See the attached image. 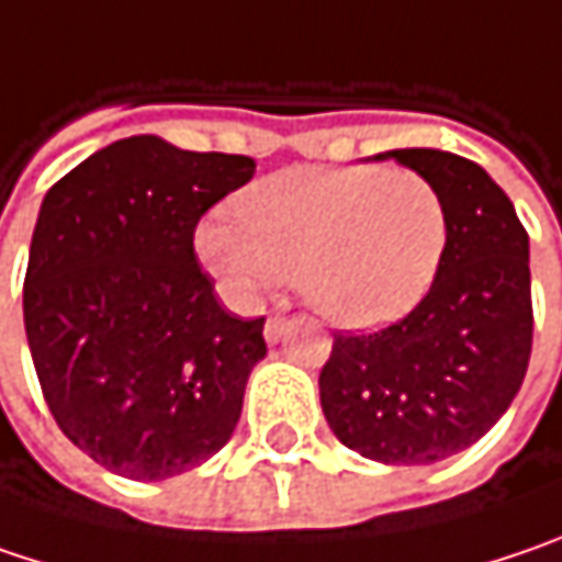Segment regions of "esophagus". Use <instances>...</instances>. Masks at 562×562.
<instances>
[{
  "label": "esophagus",
  "mask_w": 562,
  "mask_h": 562,
  "mask_svg": "<svg viewBox=\"0 0 562 562\" xmlns=\"http://www.w3.org/2000/svg\"><path fill=\"white\" fill-rule=\"evenodd\" d=\"M282 334H285V317H280V314H270V317H267V324H263V337H267V344H280Z\"/></svg>",
  "instance_id": "esophagus-1"
}]
</instances>
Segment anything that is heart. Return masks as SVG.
I'll list each match as a JSON object with an SVG mask.
<instances>
[{"mask_svg": "<svg viewBox=\"0 0 562 562\" xmlns=\"http://www.w3.org/2000/svg\"><path fill=\"white\" fill-rule=\"evenodd\" d=\"M446 241V200L413 168H289L245 190L238 215H206L196 257L235 302L299 277L314 312L366 330L426 295Z\"/></svg>", "mask_w": 562, "mask_h": 562, "instance_id": "heart-1", "label": "heart"}]
</instances>
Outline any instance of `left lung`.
<instances>
[{"label":"left lung","mask_w":562,"mask_h":562,"mask_svg":"<svg viewBox=\"0 0 562 562\" xmlns=\"http://www.w3.org/2000/svg\"><path fill=\"white\" fill-rule=\"evenodd\" d=\"M439 187L448 241L407 317L334 334L321 407L334 436L381 464H432L474 446L509 411L531 359L528 232L480 165L439 149H394Z\"/></svg>","instance_id":"left-lung-1"}]
</instances>
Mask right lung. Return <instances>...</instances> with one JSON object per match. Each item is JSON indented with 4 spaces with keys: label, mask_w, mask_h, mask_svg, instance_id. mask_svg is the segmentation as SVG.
Here are the masks:
<instances>
[{
    "label": "right lung",
    "mask_w": 562,
    "mask_h": 562,
    "mask_svg": "<svg viewBox=\"0 0 562 562\" xmlns=\"http://www.w3.org/2000/svg\"><path fill=\"white\" fill-rule=\"evenodd\" d=\"M254 158L130 136L41 203L24 330L56 426L101 468L165 480L200 468L238 426L263 317L218 305L200 270V215L254 178Z\"/></svg>",
    "instance_id": "right-lung-1"
}]
</instances>
